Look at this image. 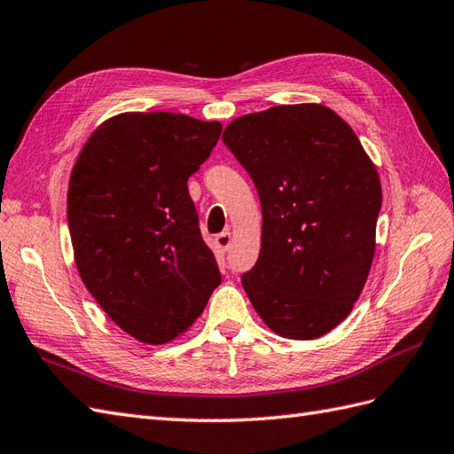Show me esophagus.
I'll return each instance as SVG.
<instances>
[{
    "label": "esophagus",
    "instance_id": "obj_1",
    "mask_svg": "<svg viewBox=\"0 0 454 454\" xmlns=\"http://www.w3.org/2000/svg\"><path fill=\"white\" fill-rule=\"evenodd\" d=\"M215 243H216V247L220 251L226 253L230 249V246H231V234H230V231H223V234H218L215 238Z\"/></svg>",
    "mask_w": 454,
    "mask_h": 454
}]
</instances>
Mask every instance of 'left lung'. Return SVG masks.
<instances>
[{
	"label": "left lung",
	"mask_w": 454,
	"mask_h": 454,
	"mask_svg": "<svg viewBox=\"0 0 454 454\" xmlns=\"http://www.w3.org/2000/svg\"><path fill=\"white\" fill-rule=\"evenodd\" d=\"M224 144L259 192V261L241 286L272 332L317 340L341 324L376 251L381 184L353 128L318 103L238 116Z\"/></svg>",
	"instance_id": "obj_1"
}]
</instances>
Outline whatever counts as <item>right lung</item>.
Here are the masks:
<instances>
[{
	"label": "right lung",
	"instance_id": "add662e5",
	"mask_svg": "<svg viewBox=\"0 0 454 454\" xmlns=\"http://www.w3.org/2000/svg\"><path fill=\"white\" fill-rule=\"evenodd\" d=\"M220 132L216 121L180 113H121L73 167L67 218L78 274L137 341L178 338L223 280L188 192Z\"/></svg>",
	"mask_w": 454,
	"mask_h": 454
}]
</instances>
